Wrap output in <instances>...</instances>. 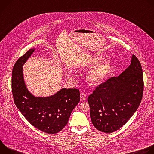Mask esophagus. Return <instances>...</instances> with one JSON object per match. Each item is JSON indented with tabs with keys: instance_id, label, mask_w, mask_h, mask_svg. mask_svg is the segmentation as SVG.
<instances>
[{
	"instance_id": "34e87169",
	"label": "esophagus",
	"mask_w": 154,
	"mask_h": 154,
	"mask_svg": "<svg viewBox=\"0 0 154 154\" xmlns=\"http://www.w3.org/2000/svg\"><path fill=\"white\" fill-rule=\"evenodd\" d=\"M86 94L85 93H81L80 94V100L81 101H83L86 99Z\"/></svg>"
}]
</instances>
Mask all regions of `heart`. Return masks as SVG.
<instances>
[{
    "mask_svg": "<svg viewBox=\"0 0 154 154\" xmlns=\"http://www.w3.org/2000/svg\"><path fill=\"white\" fill-rule=\"evenodd\" d=\"M101 59L100 57L91 58L86 61V64L93 65L97 63ZM112 66V61L111 58H108L102 63L96 66L88 75V79L92 85H96L108 75Z\"/></svg>",
    "mask_w": 154,
    "mask_h": 154,
    "instance_id": "heart-1",
    "label": "heart"
}]
</instances>
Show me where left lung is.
<instances>
[{"mask_svg": "<svg viewBox=\"0 0 154 154\" xmlns=\"http://www.w3.org/2000/svg\"><path fill=\"white\" fill-rule=\"evenodd\" d=\"M143 90L141 65L133 55L130 65L122 74L100 83L88 97L93 125L105 133L119 129L137 111Z\"/></svg>", "mask_w": 154, "mask_h": 154, "instance_id": "1", "label": "left lung"}]
</instances>
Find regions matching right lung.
Wrapping results in <instances>:
<instances>
[{
  "instance_id": "right-lung-1",
  "label": "right lung",
  "mask_w": 154,
  "mask_h": 154,
  "mask_svg": "<svg viewBox=\"0 0 154 154\" xmlns=\"http://www.w3.org/2000/svg\"><path fill=\"white\" fill-rule=\"evenodd\" d=\"M35 49L29 50L15 63L12 71L11 88L14 103L35 127L49 134L60 131L68 124L73 109L80 102L78 89L63 88L55 94L39 97L27 89L23 66Z\"/></svg>"
}]
</instances>
